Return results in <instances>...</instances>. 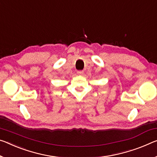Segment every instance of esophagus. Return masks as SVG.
Returning <instances> with one entry per match:
<instances>
[{"instance_id":"esophagus-1","label":"esophagus","mask_w":157,"mask_h":157,"mask_svg":"<svg viewBox=\"0 0 157 157\" xmlns=\"http://www.w3.org/2000/svg\"><path fill=\"white\" fill-rule=\"evenodd\" d=\"M78 74L79 75H82L84 74V71H78Z\"/></svg>"}]
</instances>
